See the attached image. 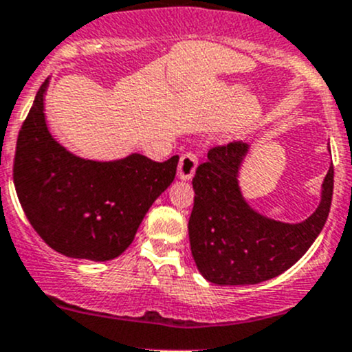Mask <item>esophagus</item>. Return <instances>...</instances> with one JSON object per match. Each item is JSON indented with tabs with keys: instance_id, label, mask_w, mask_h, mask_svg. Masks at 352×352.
<instances>
[{
	"instance_id": "34e87169",
	"label": "esophagus",
	"mask_w": 352,
	"mask_h": 352,
	"mask_svg": "<svg viewBox=\"0 0 352 352\" xmlns=\"http://www.w3.org/2000/svg\"><path fill=\"white\" fill-rule=\"evenodd\" d=\"M197 164H199L197 155L192 153V151H188V153H184L182 157H180L179 170H177V175H179V179L190 180L192 177H194L195 168H197Z\"/></svg>"
}]
</instances>
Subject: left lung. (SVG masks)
I'll list each match as a JSON object with an SVG mask.
<instances>
[{"label":"left lung","instance_id":"1","mask_svg":"<svg viewBox=\"0 0 352 352\" xmlns=\"http://www.w3.org/2000/svg\"><path fill=\"white\" fill-rule=\"evenodd\" d=\"M250 145L216 146L199 165L188 239L197 270L216 285H254L282 275L307 253L331 210L334 168L322 182L316 212L297 224L282 223L254 210L239 187V170Z\"/></svg>","mask_w":352,"mask_h":352}]
</instances>
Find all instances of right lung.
Returning <instances> with one entry per match:
<instances>
[{"mask_svg":"<svg viewBox=\"0 0 352 352\" xmlns=\"http://www.w3.org/2000/svg\"><path fill=\"white\" fill-rule=\"evenodd\" d=\"M49 80L36 92L18 135V199L52 250L79 260H113L126 251L148 209L173 182L179 157L158 164L140 153L111 162L70 153L47 126Z\"/></svg>","mask_w":352,"mask_h":352,"instance_id":"right-lung-1","label":"right lung"}]
</instances>
